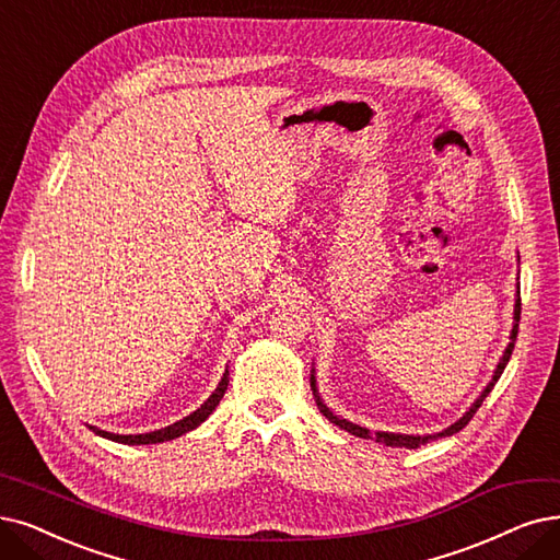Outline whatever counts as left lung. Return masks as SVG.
Segmentation results:
<instances>
[{
  "label": "left lung",
  "instance_id": "1",
  "mask_svg": "<svg viewBox=\"0 0 560 560\" xmlns=\"http://www.w3.org/2000/svg\"><path fill=\"white\" fill-rule=\"evenodd\" d=\"M520 315H522V299H520V287H517V301H514V324H512V332H510V345L505 347V351H503V355H501V361H499V365H497V370H494V376H491V382L487 384V388L480 393V397L474 401V405L468 407V411H466L457 422H453L451 428H445V430H443V432H439V434H424V436H418V434H416V436H413V434H393V432H370L368 428H361V424H353V422H349L347 418H338V416H335V413L324 405V401H322L319 390H317L315 370H312V374H310V386H312V393H315L317 407H319V411H322V413H324L332 424H338L340 430H345V432H349V434H353V436L372 439V441H376V443L390 445V448H420V445L430 443V441H434V439H439V436H453V434H457L459 430H464V428H466L468 420H471V418L476 416V411L480 409L482 399L491 393V388H494V384H497L499 378H501V374H503V370H505V365H508V361H510V355H512L514 340H517Z\"/></svg>",
  "mask_w": 560,
  "mask_h": 560
}]
</instances>
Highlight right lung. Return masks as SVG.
I'll list each match as a JSON object with an SVG mask.
<instances>
[{
	"mask_svg": "<svg viewBox=\"0 0 560 560\" xmlns=\"http://www.w3.org/2000/svg\"><path fill=\"white\" fill-rule=\"evenodd\" d=\"M228 384H230V370H225V374H222L218 388L209 395V399L205 401L202 407H199L197 411H192L190 416H186L184 420H178L174 424H170V428H163V430H155V432H147V434H112V432H105V430H98L94 428V424H89V430H92L94 434L103 436V439H109V441H117V443H128V445H149V443H163V441H172L176 436H182L195 428H199L211 413L213 409L220 405L222 395H225L228 390Z\"/></svg>",
	"mask_w": 560,
	"mask_h": 560,
	"instance_id": "1",
	"label": "right lung"
}]
</instances>
